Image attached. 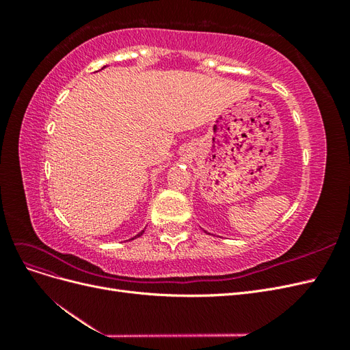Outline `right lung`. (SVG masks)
Returning a JSON list of instances; mask_svg holds the SVG:
<instances>
[{"instance_id": "obj_1", "label": "right lung", "mask_w": 350, "mask_h": 350, "mask_svg": "<svg viewBox=\"0 0 350 350\" xmlns=\"http://www.w3.org/2000/svg\"><path fill=\"white\" fill-rule=\"evenodd\" d=\"M143 232H144V230H143ZM143 232H140V234H139V235H137V237H134V238H139V237H140V235L143 234ZM134 238H133V239H134Z\"/></svg>"}]
</instances>
